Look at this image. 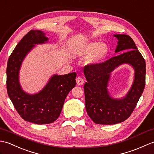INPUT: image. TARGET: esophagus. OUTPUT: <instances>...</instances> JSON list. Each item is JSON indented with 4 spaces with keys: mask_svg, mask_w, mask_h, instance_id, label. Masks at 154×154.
<instances>
[{
    "mask_svg": "<svg viewBox=\"0 0 154 154\" xmlns=\"http://www.w3.org/2000/svg\"><path fill=\"white\" fill-rule=\"evenodd\" d=\"M76 80V83L78 86H81V85H82L84 84V79L82 78H81L80 76L77 77Z\"/></svg>",
    "mask_w": 154,
    "mask_h": 154,
    "instance_id": "1",
    "label": "esophagus"
}]
</instances>
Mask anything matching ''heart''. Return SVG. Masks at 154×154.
<instances>
[{
	"label": "heart",
	"instance_id": "heart-1",
	"mask_svg": "<svg viewBox=\"0 0 154 154\" xmlns=\"http://www.w3.org/2000/svg\"><path fill=\"white\" fill-rule=\"evenodd\" d=\"M109 52V47L105 43H101L98 42H93L88 43L84 48V53L91 54L90 62L97 63L100 62L107 56Z\"/></svg>",
	"mask_w": 154,
	"mask_h": 154
}]
</instances>
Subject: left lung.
Masks as SVG:
<instances>
[{"mask_svg":"<svg viewBox=\"0 0 154 154\" xmlns=\"http://www.w3.org/2000/svg\"><path fill=\"white\" fill-rule=\"evenodd\" d=\"M114 36L119 40L115 52L128 51L105 62L88 64L84 68L87 80L84 86L85 107L89 117L96 124L115 125L125 121L134 110L145 87L146 62L134 41L124 34ZM123 63L134 67V83L125 98L115 100L109 96L107 83L110 72Z\"/></svg>","mask_w":154,"mask_h":154,"instance_id":"1","label":"left lung"}]
</instances>
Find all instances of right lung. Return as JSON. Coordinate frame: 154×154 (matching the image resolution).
I'll use <instances>...</instances> for the list:
<instances>
[{
  "instance_id": "right-lung-1",
  "label": "right lung",
  "mask_w": 154,
  "mask_h": 154,
  "mask_svg": "<svg viewBox=\"0 0 154 154\" xmlns=\"http://www.w3.org/2000/svg\"><path fill=\"white\" fill-rule=\"evenodd\" d=\"M48 39L39 30H30L9 57L6 68V88L16 110L23 119L35 124L52 123L59 118L64 100L76 86V72L54 75L39 93L27 94L20 88L18 72L23 59L34 47Z\"/></svg>"
}]
</instances>
